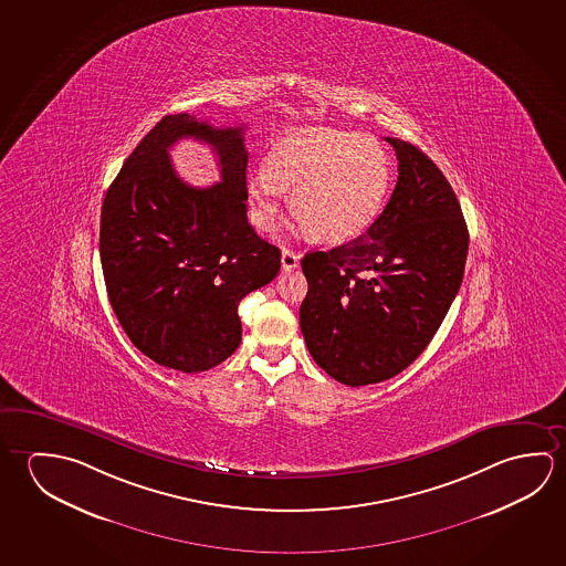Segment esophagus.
<instances>
[{
	"instance_id": "esophagus-1",
	"label": "esophagus",
	"mask_w": 566,
	"mask_h": 566,
	"mask_svg": "<svg viewBox=\"0 0 566 566\" xmlns=\"http://www.w3.org/2000/svg\"><path fill=\"white\" fill-rule=\"evenodd\" d=\"M300 266V254L294 251H282V269L294 270Z\"/></svg>"
}]
</instances>
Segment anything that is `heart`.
I'll return each instance as SVG.
<instances>
[{
    "label": "heart",
    "mask_w": 566,
    "mask_h": 566,
    "mask_svg": "<svg viewBox=\"0 0 566 566\" xmlns=\"http://www.w3.org/2000/svg\"><path fill=\"white\" fill-rule=\"evenodd\" d=\"M292 189L297 231L324 242L361 237L382 213L390 191L389 154L371 136L315 128L280 139L269 167L247 177L251 223L270 232Z\"/></svg>",
    "instance_id": "obj_1"
}]
</instances>
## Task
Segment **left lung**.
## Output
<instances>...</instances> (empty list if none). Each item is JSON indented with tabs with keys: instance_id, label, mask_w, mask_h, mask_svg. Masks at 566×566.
<instances>
[{
	"instance_id": "obj_1",
	"label": "left lung",
	"mask_w": 566,
	"mask_h": 566,
	"mask_svg": "<svg viewBox=\"0 0 566 566\" xmlns=\"http://www.w3.org/2000/svg\"><path fill=\"white\" fill-rule=\"evenodd\" d=\"M399 179L379 219L332 251L307 252L300 327L314 361L347 387L405 371L454 302L468 256L462 207L424 151L385 138Z\"/></svg>"
}]
</instances>
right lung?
<instances>
[{"mask_svg":"<svg viewBox=\"0 0 566 566\" xmlns=\"http://www.w3.org/2000/svg\"><path fill=\"white\" fill-rule=\"evenodd\" d=\"M201 138L224 181L205 190L176 176L168 148ZM242 126L213 128L171 114L144 136L104 197L101 260L112 310L151 361L201 373L231 357L242 337L239 304L280 272V251L247 219Z\"/></svg>","mask_w":566,"mask_h":566,"instance_id":"right-lung-1","label":"right lung"}]
</instances>
